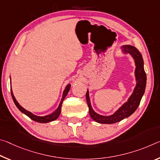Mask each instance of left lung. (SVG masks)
<instances>
[{"label":"left lung","mask_w":160,"mask_h":160,"mask_svg":"<svg viewBox=\"0 0 160 160\" xmlns=\"http://www.w3.org/2000/svg\"><path fill=\"white\" fill-rule=\"evenodd\" d=\"M122 50L126 54H130L135 60V78L136 86L131 96L121 107L118 109L113 115L105 116L99 115L93 110L91 106L89 91L86 92V100H87L89 113L92 120L101 124H113L118 122L123 119L128 118L132 114L135 112L137 108L140 103L141 99L144 93L147 82V76L144 69V61L141 53L135 47L132 45H125L121 47Z\"/></svg>","instance_id":"obj_1"}]
</instances>
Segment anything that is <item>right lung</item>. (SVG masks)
Here are the masks:
<instances>
[{"label":"right lung","mask_w":160,"mask_h":160,"mask_svg":"<svg viewBox=\"0 0 160 160\" xmlns=\"http://www.w3.org/2000/svg\"><path fill=\"white\" fill-rule=\"evenodd\" d=\"M70 87H71L70 84H68L66 86V88H65V89L64 90V91H63L61 101H60V102L59 104V106H58L57 110H55V112H53L52 113L50 114V115H45V116H37V115H34V114H32L30 112H29V111L26 110L25 109L22 108V106L20 105V104L18 102V101L16 100V98H15V97H14L12 89H11V95H12V100H13V102L15 103V105H16V107L18 108V110L21 111V112L25 114V115H27L28 117H29V118L31 119V120H34L35 122H38L47 123V122H49L55 120L58 118V117H59L60 112H61V107H62V102H63V100H64L65 98L66 97V95H68V92H69V90L70 89Z\"/></svg>","instance_id":"right-lung-1"}]
</instances>
